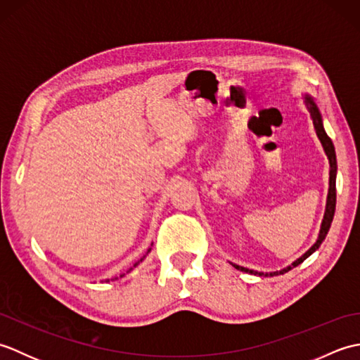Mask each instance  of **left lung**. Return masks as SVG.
<instances>
[{
    "label": "left lung",
    "instance_id": "1",
    "mask_svg": "<svg viewBox=\"0 0 360 360\" xmlns=\"http://www.w3.org/2000/svg\"><path fill=\"white\" fill-rule=\"evenodd\" d=\"M304 102H307V106L308 110L311 112V117H312V124H314V128H316V133L319 136L320 142H322L323 148H325V153L328 159H330V192H328V200H326V210H325V217H323V223H322V227H320V235H319V240L316 241L314 246H312L307 254H304L303 257H300L297 259V262H294L292 264H290L289 267H286V269H283L280 272H271V274H264V272H257V271H250V269H246V267H241L238 264H233V267H236V269H240L243 272H249V274H255V275H278V274H285L288 271L292 269V267L298 266L300 263H303L304 259H307L312 252H316L319 249L320 244H322V241L325 240V236L328 233V231H330L331 227V223H333V218H334V212H335V173H338V160H335V151H334V145H333V141L330 139V136L326 134L325 128H323V124H322V116H320L319 112V108L316 106L314 101L309 96L304 97Z\"/></svg>",
    "mask_w": 360,
    "mask_h": 360
}]
</instances>
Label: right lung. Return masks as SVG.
Wrapping results in <instances>:
<instances>
[{
	"label": "right lung",
	"instance_id": "1",
	"mask_svg": "<svg viewBox=\"0 0 360 360\" xmlns=\"http://www.w3.org/2000/svg\"><path fill=\"white\" fill-rule=\"evenodd\" d=\"M148 252H150V250H148ZM143 258H145V255H143V257H142V258H141V259H139V262H137V263H136V264H134V266H133V267H136V266H137V264H139V263H141V262H142V259H143ZM133 267H131V269H133ZM131 269H129V271H131ZM120 277H124V275H120Z\"/></svg>",
	"mask_w": 360,
	"mask_h": 360
}]
</instances>
